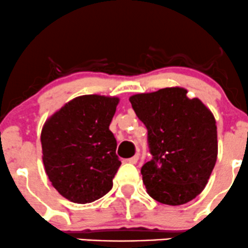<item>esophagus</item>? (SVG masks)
I'll list each match as a JSON object with an SVG mask.
<instances>
[{
  "label": "esophagus",
  "mask_w": 248,
  "mask_h": 248,
  "mask_svg": "<svg viewBox=\"0 0 248 248\" xmlns=\"http://www.w3.org/2000/svg\"><path fill=\"white\" fill-rule=\"evenodd\" d=\"M138 160H139V154H135L134 156L129 157V159L127 160V161H128L129 164H137V162H138Z\"/></svg>",
  "instance_id": "34e87169"
}]
</instances>
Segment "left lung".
Listing matches in <instances>:
<instances>
[{"mask_svg": "<svg viewBox=\"0 0 248 248\" xmlns=\"http://www.w3.org/2000/svg\"><path fill=\"white\" fill-rule=\"evenodd\" d=\"M148 130L151 161L141 168L147 193L164 205L180 206L206 187L217 156L213 113L187 89L168 87L129 97Z\"/></svg>", "mask_w": 248, "mask_h": 248, "instance_id": "left-lung-1", "label": "left lung"}]
</instances>
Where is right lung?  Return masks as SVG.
<instances>
[{
  "mask_svg": "<svg viewBox=\"0 0 248 248\" xmlns=\"http://www.w3.org/2000/svg\"><path fill=\"white\" fill-rule=\"evenodd\" d=\"M120 99L82 95L46 120L41 132L46 174L60 194L89 203L107 194L121 166L109 130Z\"/></svg>",
  "mask_w": 248,
  "mask_h": 248,
  "instance_id": "1",
  "label": "right lung"
}]
</instances>
